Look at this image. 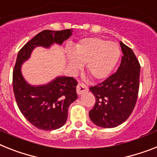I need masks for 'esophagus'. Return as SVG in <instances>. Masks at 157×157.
Returning <instances> with one entry per match:
<instances>
[{
  "label": "esophagus",
  "instance_id": "obj_1",
  "mask_svg": "<svg viewBox=\"0 0 157 157\" xmlns=\"http://www.w3.org/2000/svg\"><path fill=\"white\" fill-rule=\"evenodd\" d=\"M88 91V87L83 84V83H79L76 86V93L78 95H82L83 93Z\"/></svg>",
  "mask_w": 157,
  "mask_h": 157
}]
</instances>
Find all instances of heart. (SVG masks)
<instances>
[{"instance_id":"heart-1","label":"heart","mask_w":157,"mask_h":157,"mask_svg":"<svg viewBox=\"0 0 157 157\" xmlns=\"http://www.w3.org/2000/svg\"><path fill=\"white\" fill-rule=\"evenodd\" d=\"M121 49L117 43L99 37L84 38L68 53V67L73 72L86 64L87 72L95 80L107 78L117 65Z\"/></svg>"}]
</instances>
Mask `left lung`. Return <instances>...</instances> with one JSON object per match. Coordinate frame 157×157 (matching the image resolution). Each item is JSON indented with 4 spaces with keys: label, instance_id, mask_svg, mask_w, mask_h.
I'll return each mask as SVG.
<instances>
[{
    "label": "left lung",
    "instance_id": "8db88e82",
    "mask_svg": "<svg viewBox=\"0 0 157 157\" xmlns=\"http://www.w3.org/2000/svg\"><path fill=\"white\" fill-rule=\"evenodd\" d=\"M120 44L123 56L117 72L89 89L97 98L89 118L101 128H115L124 123L137 100L140 65L133 51L121 41Z\"/></svg>",
    "mask_w": 157,
    "mask_h": 157
}]
</instances>
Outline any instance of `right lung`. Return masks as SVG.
<instances>
[{
  "mask_svg": "<svg viewBox=\"0 0 157 157\" xmlns=\"http://www.w3.org/2000/svg\"><path fill=\"white\" fill-rule=\"evenodd\" d=\"M72 29L44 30L26 43L17 54L13 72L16 101L25 119L39 129L55 130L65 124L68 107L77 98V81L73 77L57 76L46 85H31L22 76L21 65L29 59L35 48H49L53 44L60 45L72 36Z\"/></svg>",
  "mask_w": 157,
  "mask_h": 157,
  "instance_id": "obj_1",
  "label": "right lung"
}]
</instances>
